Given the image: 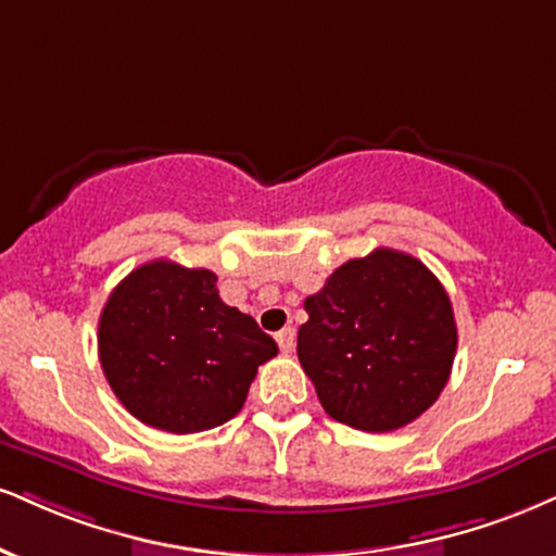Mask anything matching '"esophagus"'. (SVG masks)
Returning a JSON list of instances; mask_svg holds the SVG:
<instances>
[{
	"label": "esophagus",
	"instance_id": "1",
	"mask_svg": "<svg viewBox=\"0 0 556 556\" xmlns=\"http://www.w3.org/2000/svg\"><path fill=\"white\" fill-rule=\"evenodd\" d=\"M277 344L285 354H290L292 350H295V329H292V326H287V329L277 331Z\"/></svg>",
	"mask_w": 556,
	"mask_h": 556
}]
</instances>
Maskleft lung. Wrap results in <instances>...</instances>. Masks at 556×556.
<instances>
[{"label":"left lung","mask_w":556,"mask_h":556,"mask_svg":"<svg viewBox=\"0 0 556 556\" xmlns=\"http://www.w3.org/2000/svg\"><path fill=\"white\" fill-rule=\"evenodd\" d=\"M298 357L329 417L365 432L414 422L438 401L456 357L453 305L419 258L376 249L305 298Z\"/></svg>","instance_id":"left-lung-1"}]
</instances>
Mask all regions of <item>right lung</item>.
<instances>
[{"instance_id": "1", "label": "right lung", "mask_w": 556, "mask_h": 556, "mask_svg": "<svg viewBox=\"0 0 556 556\" xmlns=\"http://www.w3.org/2000/svg\"><path fill=\"white\" fill-rule=\"evenodd\" d=\"M98 354L126 412L155 430L189 434L243 409L277 342L219 300L217 274L155 258L111 292L98 320Z\"/></svg>"}]
</instances>
